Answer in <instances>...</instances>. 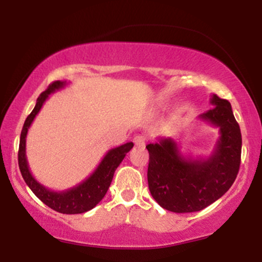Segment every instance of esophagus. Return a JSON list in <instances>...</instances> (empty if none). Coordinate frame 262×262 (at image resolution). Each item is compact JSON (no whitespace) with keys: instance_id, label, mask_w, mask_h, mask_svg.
Listing matches in <instances>:
<instances>
[{"instance_id":"1","label":"esophagus","mask_w":262,"mask_h":262,"mask_svg":"<svg viewBox=\"0 0 262 262\" xmlns=\"http://www.w3.org/2000/svg\"><path fill=\"white\" fill-rule=\"evenodd\" d=\"M133 141L137 148H144L146 143V138L144 135H137V137H134Z\"/></svg>"}]
</instances>
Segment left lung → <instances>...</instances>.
<instances>
[{"mask_svg": "<svg viewBox=\"0 0 262 262\" xmlns=\"http://www.w3.org/2000/svg\"><path fill=\"white\" fill-rule=\"evenodd\" d=\"M212 110L198 118L219 128L208 158H186L172 138L146 145L150 193L162 208L175 213L202 210L219 200L235 181L242 156V133L229 101L210 96Z\"/></svg>", "mask_w": 262, "mask_h": 262, "instance_id": "left-lung-1", "label": "left lung"}]
</instances>
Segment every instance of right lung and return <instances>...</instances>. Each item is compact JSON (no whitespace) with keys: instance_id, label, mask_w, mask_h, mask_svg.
Listing matches in <instances>:
<instances>
[{"instance_id":"obj_1","label":"right lung","mask_w":262,"mask_h":262,"mask_svg":"<svg viewBox=\"0 0 262 262\" xmlns=\"http://www.w3.org/2000/svg\"><path fill=\"white\" fill-rule=\"evenodd\" d=\"M66 85H68L66 81H55L52 85H49V87L44 92H41L40 96L38 97L37 104H35L32 113L27 117L22 133H20L19 150H18V165H19L20 173H22L28 187L32 189L33 193L41 202L59 213L79 214V213H85L87 210L92 209L93 207H96L101 202L102 198L104 197L108 188H110L114 171L119 166L123 159L125 158V154L133 148L134 144L130 141V143H125L121 146L108 150V152L102 159L100 165L96 167V170L93 171L91 175L87 177L86 180H83L82 182H80L79 185L74 186L71 188L64 189V191H53V189H49L45 187L44 185H41L40 182H38L34 179V176L32 175L28 166V161H27V133H28V129L32 125L33 121H34L35 116L41 110L44 102L48 100L50 93L64 89Z\"/></svg>"}]
</instances>
